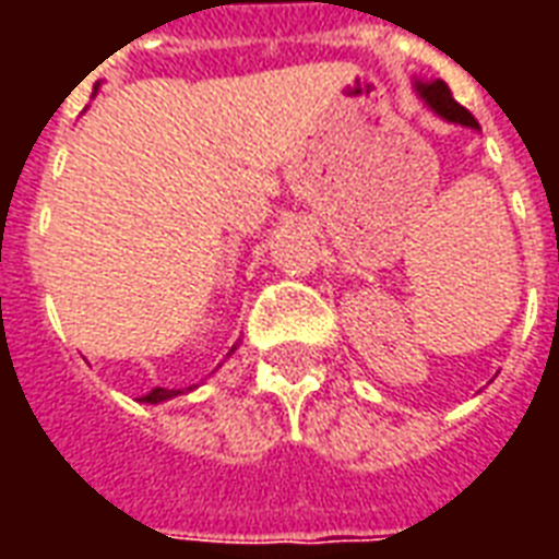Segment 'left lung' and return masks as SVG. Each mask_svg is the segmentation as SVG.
<instances>
[{
    "label": "left lung",
    "instance_id": "8db88e82",
    "mask_svg": "<svg viewBox=\"0 0 559 559\" xmlns=\"http://www.w3.org/2000/svg\"><path fill=\"white\" fill-rule=\"evenodd\" d=\"M419 92H421V98L431 104L433 110L443 116V119L457 122V126L479 128V122L473 119V114H469L467 107H461V104L452 98V92H449V86H445L443 80H433V83H428V86H421L419 83Z\"/></svg>",
    "mask_w": 559,
    "mask_h": 559
}]
</instances>
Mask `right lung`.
Instances as JSON below:
<instances>
[{"label":"right lung","mask_w":559,"mask_h":559,"mask_svg":"<svg viewBox=\"0 0 559 559\" xmlns=\"http://www.w3.org/2000/svg\"><path fill=\"white\" fill-rule=\"evenodd\" d=\"M176 395H179V389H160V386H155V389H152V392H146V395H143V399H140V401H146V404H158V401L176 399Z\"/></svg>","instance_id":"right-lung-1"}]
</instances>
